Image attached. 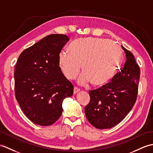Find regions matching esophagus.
I'll use <instances>...</instances> for the list:
<instances>
[{
  "mask_svg": "<svg viewBox=\"0 0 153 153\" xmlns=\"http://www.w3.org/2000/svg\"><path fill=\"white\" fill-rule=\"evenodd\" d=\"M79 91H80L79 88H78L76 87H74V94H76L77 93H79Z\"/></svg>",
  "mask_w": 153,
  "mask_h": 153,
  "instance_id": "esophagus-1",
  "label": "esophagus"
}]
</instances>
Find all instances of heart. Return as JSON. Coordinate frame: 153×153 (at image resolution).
I'll return each instance as SVG.
<instances>
[{
    "mask_svg": "<svg viewBox=\"0 0 153 153\" xmlns=\"http://www.w3.org/2000/svg\"><path fill=\"white\" fill-rule=\"evenodd\" d=\"M69 50L59 54L60 68L67 79L73 80L82 66L84 73L78 79L80 85L91 82L94 86H103L108 83L114 77L122 58L118 45L99 38L77 39Z\"/></svg>",
    "mask_w": 153,
    "mask_h": 153,
    "instance_id": "b5f03b06",
    "label": "heart"
}]
</instances>
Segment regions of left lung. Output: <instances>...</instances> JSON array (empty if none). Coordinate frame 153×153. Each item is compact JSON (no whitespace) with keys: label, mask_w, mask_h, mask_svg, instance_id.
I'll return each instance as SVG.
<instances>
[{"label":"left lung","mask_w":153,"mask_h":153,"mask_svg":"<svg viewBox=\"0 0 153 153\" xmlns=\"http://www.w3.org/2000/svg\"><path fill=\"white\" fill-rule=\"evenodd\" d=\"M126 57L124 67L108 83L89 91L90 102L85 106L87 120L98 129H108L119 124L136 103L140 69L133 54L123 47Z\"/></svg>","instance_id":"8db88e82"}]
</instances>
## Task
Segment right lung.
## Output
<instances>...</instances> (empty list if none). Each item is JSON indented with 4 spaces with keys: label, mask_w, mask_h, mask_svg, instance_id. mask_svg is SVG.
Segmentation results:
<instances>
[{
    "label": "right lung",
    "mask_w": 153,
    "mask_h": 153,
    "mask_svg": "<svg viewBox=\"0 0 153 153\" xmlns=\"http://www.w3.org/2000/svg\"><path fill=\"white\" fill-rule=\"evenodd\" d=\"M69 40L65 34L48 35L25 49L17 60L16 100L27 118L38 125L55 123L62 113L64 99L73 95V85L64 76L59 61Z\"/></svg>",
    "instance_id": "1"
}]
</instances>
